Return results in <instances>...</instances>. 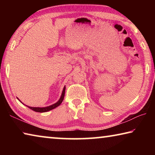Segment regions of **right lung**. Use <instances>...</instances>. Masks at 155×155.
Here are the masks:
<instances>
[{
    "label": "right lung",
    "mask_w": 155,
    "mask_h": 155,
    "mask_svg": "<svg viewBox=\"0 0 155 155\" xmlns=\"http://www.w3.org/2000/svg\"><path fill=\"white\" fill-rule=\"evenodd\" d=\"M65 87H64V90H63L61 96V98H59V101H57L56 103L52 104V105H51V106L46 107H28V106H27V107H28L29 109H32L33 111H36V112L43 113V112H46V111H51V110L53 109L54 108H56V107H57L58 106H59L60 104H61V103H62V101H64V96H65ZM21 103H22V102H21Z\"/></svg>",
    "instance_id": "obj_1"
}]
</instances>
